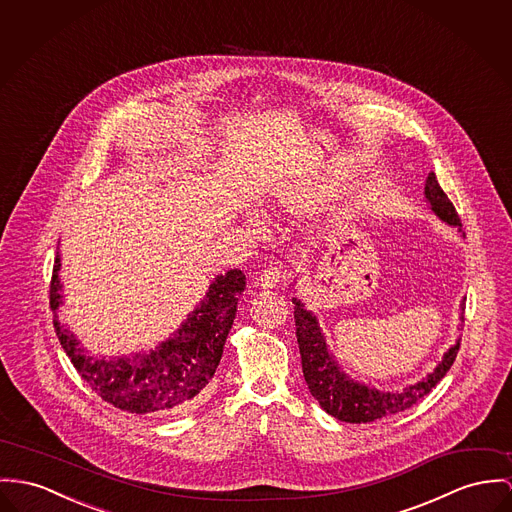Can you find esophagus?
I'll use <instances>...</instances> for the list:
<instances>
[{
	"label": "esophagus",
	"mask_w": 512,
	"mask_h": 512,
	"mask_svg": "<svg viewBox=\"0 0 512 512\" xmlns=\"http://www.w3.org/2000/svg\"><path fill=\"white\" fill-rule=\"evenodd\" d=\"M282 278H284V273L280 271V269H276V267H269V269H265L261 276L257 278V284L261 286V288H276L280 282H282Z\"/></svg>",
	"instance_id": "obj_1"
}]
</instances>
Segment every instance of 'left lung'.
Segmentation results:
<instances>
[{"mask_svg":"<svg viewBox=\"0 0 512 512\" xmlns=\"http://www.w3.org/2000/svg\"><path fill=\"white\" fill-rule=\"evenodd\" d=\"M425 200L444 224L458 228V232H462L460 216L454 204L440 189L433 171L429 173L425 183ZM292 302H294L296 337H298V347L302 356V372H304L308 390L319 401L323 411H327L329 415L345 423H372L382 417H390L399 411L413 407L446 376L460 349V339H456V345H452L444 353L442 360L434 366L433 372H429L423 380L409 384L403 390H392V392L378 390L370 384L354 380L343 370V366L339 364V360L327 345V339L323 329L319 327L317 315L312 310H308L302 300L292 298ZM460 310H462L460 319H464V302L460 304Z\"/></svg>","mask_w":512,"mask_h":512,"instance_id":"8db88e82","label":"left lung"}]
</instances>
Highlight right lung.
Returning a JSON list of instances; mask_svg holds the SVG:
<instances>
[{"instance_id": "add662e5", "label": "right lung", "mask_w": 512, "mask_h": 512, "mask_svg": "<svg viewBox=\"0 0 512 512\" xmlns=\"http://www.w3.org/2000/svg\"><path fill=\"white\" fill-rule=\"evenodd\" d=\"M60 269L58 253L50 282L54 329L83 382L101 399L126 413L167 415L195 405L208 392L236 319L237 300L245 290L241 271L216 276L197 308L156 349L97 358L58 317L64 306Z\"/></svg>"}]
</instances>
